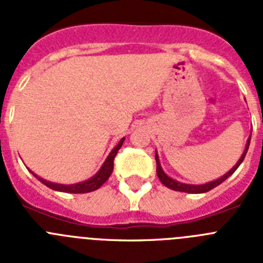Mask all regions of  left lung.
Instances as JSON below:
<instances>
[{
  "mask_svg": "<svg viewBox=\"0 0 263 263\" xmlns=\"http://www.w3.org/2000/svg\"><path fill=\"white\" fill-rule=\"evenodd\" d=\"M249 143H250V137L249 139H248V143H246V147H245V152H243V154L241 155L240 160L237 162L236 166L233 167V168L229 171L228 174H225L224 176H221L220 179H217V180H215V182H210L206 183V184H200V185H192V184H184V183H179L176 182V180H174V179L168 178V176L166 175V174L163 173V170H162V167H160V163H159V159H158V155L155 154V160H157V175L158 178H159V180L162 183H163L166 187L171 188V190H174V191H179V192H187V194H204V192H208L211 191L212 188L217 187L218 184H221L224 180H227L229 176L232 175V174L236 171L237 168H238V166H240L241 163H242L243 158H245L246 153H248V148H249Z\"/></svg>",
  "mask_w": 263,
  "mask_h": 263,
  "instance_id": "1",
  "label": "left lung"
}]
</instances>
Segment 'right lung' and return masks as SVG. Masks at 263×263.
Listing matches in <instances>:
<instances>
[{"label":"right lung","mask_w":263,"mask_h":263,"mask_svg":"<svg viewBox=\"0 0 263 263\" xmlns=\"http://www.w3.org/2000/svg\"><path fill=\"white\" fill-rule=\"evenodd\" d=\"M124 139L125 138L121 139L120 142H118V145L116 146L113 150H111L110 154L108 155V158H106V160L104 162L103 167L100 168L99 173H97L93 178L88 179V180H85V182L78 183V184H69V185L57 184V183L47 182V180H45V179L39 178V176H36L34 173L32 174H34V176H35V178H38L39 180L43 183V184L47 185V187L51 188V190H55V191L68 192V194H85V192L96 191V190H99V188L101 187V185H103L106 180H108L109 176H110L111 171H113V164H115V162H113V160H115L118 150H120L121 146H122V143H124Z\"/></svg>","instance_id":"obj_1"}]
</instances>
